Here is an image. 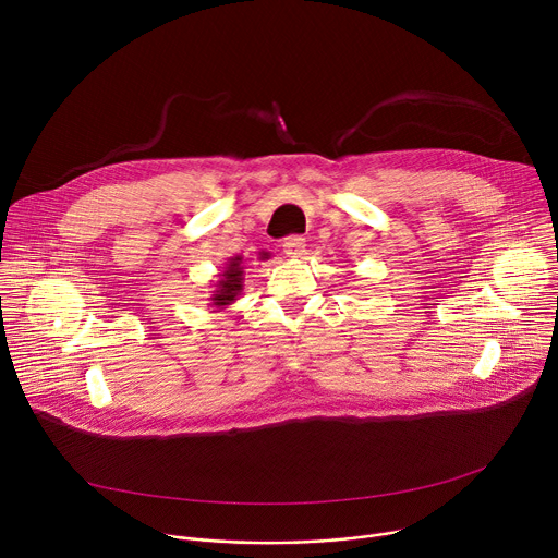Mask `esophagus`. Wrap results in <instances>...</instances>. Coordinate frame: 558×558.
Listing matches in <instances>:
<instances>
[{
  "label": "esophagus",
  "instance_id": "obj_1",
  "mask_svg": "<svg viewBox=\"0 0 558 558\" xmlns=\"http://www.w3.org/2000/svg\"><path fill=\"white\" fill-rule=\"evenodd\" d=\"M282 250H284L287 258H302L306 254V241L302 235H289V238H284Z\"/></svg>",
  "mask_w": 558,
  "mask_h": 558
}]
</instances>
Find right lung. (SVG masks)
<instances>
[{"instance_id": "add662e5", "label": "right lung", "mask_w": 558, "mask_h": 558, "mask_svg": "<svg viewBox=\"0 0 558 558\" xmlns=\"http://www.w3.org/2000/svg\"><path fill=\"white\" fill-rule=\"evenodd\" d=\"M243 258L241 256H233L227 260L225 269L218 274V280L214 284V291H211V306H216L218 311L220 308H227L229 304H233L238 300V295H241L243 291Z\"/></svg>"}]
</instances>
